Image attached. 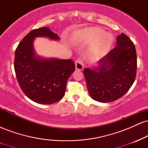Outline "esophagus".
Here are the masks:
<instances>
[{"label": "esophagus", "instance_id": "obj_1", "mask_svg": "<svg viewBox=\"0 0 148 148\" xmlns=\"http://www.w3.org/2000/svg\"><path fill=\"white\" fill-rule=\"evenodd\" d=\"M75 66H76V69H79V70H82L84 67V64L83 62V60L81 59H77L75 62Z\"/></svg>", "mask_w": 148, "mask_h": 148}]
</instances>
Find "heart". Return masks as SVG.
<instances>
[{
	"label": "heart",
	"mask_w": 148,
	"mask_h": 148,
	"mask_svg": "<svg viewBox=\"0 0 148 148\" xmlns=\"http://www.w3.org/2000/svg\"><path fill=\"white\" fill-rule=\"evenodd\" d=\"M77 40L84 45L92 43L88 49L87 55L90 59H98L110 51L113 39L111 34L99 27L84 29L77 33Z\"/></svg>",
	"instance_id": "1"
}]
</instances>
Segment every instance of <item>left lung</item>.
Segmentation results:
<instances>
[{"instance_id": "obj_1", "label": "left lung", "mask_w": 148, "mask_h": 148, "mask_svg": "<svg viewBox=\"0 0 148 148\" xmlns=\"http://www.w3.org/2000/svg\"><path fill=\"white\" fill-rule=\"evenodd\" d=\"M116 44L99 61L98 68L84 70L90 95L99 102H111L122 97L136 76L137 56L133 42L121 33Z\"/></svg>"}]
</instances>
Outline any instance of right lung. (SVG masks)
Segmentation results:
<instances>
[{"label":"right lung","mask_w":148,"mask_h":148,"mask_svg":"<svg viewBox=\"0 0 148 148\" xmlns=\"http://www.w3.org/2000/svg\"><path fill=\"white\" fill-rule=\"evenodd\" d=\"M58 40L48 27L33 30L23 37L15 51L14 71L23 93L35 102L50 104L63 97L67 79L75 69L72 60L43 59L35 56L33 41L36 37Z\"/></svg>","instance_id":"obj_1"}]
</instances>
